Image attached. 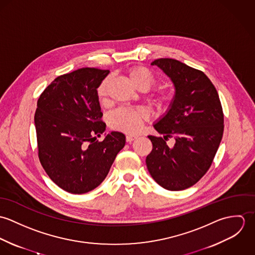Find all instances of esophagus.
Wrapping results in <instances>:
<instances>
[{
  "label": "esophagus",
  "mask_w": 255,
  "mask_h": 255,
  "mask_svg": "<svg viewBox=\"0 0 255 255\" xmlns=\"http://www.w3.org/2000/svg\"><path fill=\"white\" fill-rule=\"evenodd\" d=\"M136 138H137V136H135V135H130V134L127 135V141L128 142H131V141L135 140Z\"/></svg>",
  "instance_id": "obj_1"
}]
</instances>
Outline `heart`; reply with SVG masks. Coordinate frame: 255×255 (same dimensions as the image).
<instances>
[{"label":"heart","instance_id":"1","mask_svg":"<svg viewBox=\"0 0 255 255\" xmlns=\"http://www.w3.org/2000/svg\"><path fill=\"white\" fill-rule=\"evenodd\" d=\"M131 83L139 90H148L154 83L155 79L152 73L145 68L135 67L128 73ZM110 76H107L97 88V96L101 102H105L108 98V85ZM169 97L165 93H158L154 97V103L158 107H164L168 104ZM148 112L143 108H120L112 113L110 117V125L119 130L128 133L138 132L148 119Z\"/></svg>","mask_w":255,"mask_h":255}]
</instances>
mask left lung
Here are the masks:
<instances>
[{
  "label": "left lung",
  "instance_id": "8db88e82",
  "mask_svg": "<svg viewBox=\"0 0 255 255\" xmlns=\"http://www.w3.org/2000/svg\"><path fill=\"white\" fill-rule=\"evenodd\" d=\"M158 67L173 82L175 95L154 128L164 138L148 135L153 149L146 166L155 182L168 190H183L198 182L210 168L224 131L218 92L201 71L174 59H157ZM174 136L170 148L165 140Z\"/></svg>",
  "mask_w": 255,
  "mask_h": 255
}]
</instances>
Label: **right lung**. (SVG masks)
Masks as SVG:
<instances>
[{
	"label": "right lung",
	"mask_w": 255,
	"mask_h": 255,
	"mask_svg": "<svg viewBox=\"0 0 255 255\" xmlns=\"http://www.w3.org/2000/svg\"><path fill=\"white\" fill-rule=\"evenodd\" d=\"M109 71L84 68L58 76L43 91L34 116L38 155L50 179L64 190L82 194L105 180L126 144L120 131L105 133L97 96Z\"/></svg>",
	"instance_id": "obj_1"
}]
</instances>
